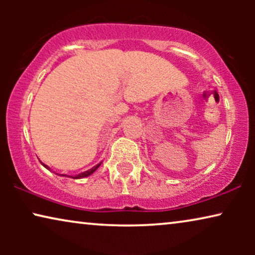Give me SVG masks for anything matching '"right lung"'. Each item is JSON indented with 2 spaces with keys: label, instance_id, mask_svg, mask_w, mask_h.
<instances>
[{
  "label": "right lung",
  "instance_id": "obj_1",
  "mask_svg": "<svg viewBox=\"0 0 255 255\" xmlns=\"http://www.w3.org/2000/svg\"><path fill=\"white\" fill-rule=\"evenodd\" d=\"M101 163L102 162H100V163H97L96 166H94L93 168H90V169H88V170H86V172H83V173H80V174H78V175H74V176H72L73 179H82V177H87V176H89V175H92V174L95 172V170L99 168V167L101 166ZM43 166L45 167V168H47V169H50L48 168V166H46V165H44L43 163ZM62 176H67V177H71L69 175H64V174H62Z\"/></svg>",
  "mask_w": 255,
  "mask_h": 255
}]
</instances>
